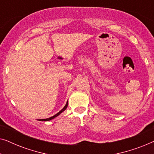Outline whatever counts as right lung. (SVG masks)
Returning <instances> with one entry per match:
<instances>
[{
	"label": "right lung",
	"instance_id": "1",
	"mask_svg": "<svg viewBox=\"0 0 154 154\" xmlns=\"http://www.w3.org/2000/svg\"><path fill=\"white\" fill-rule=\"evenodd\" d=\"M67 106H68V101H67L66 104V105H65V106H64V108H63L60 111H59V112H58L57 113H56L55 115H54L53 116H52V117H50V118H48V119H39L38 121H50V120H52V119H54V118H56L57 116H58L60 115V113H62L63 112V111L66 110V109L67 108Z\"/></svg>",
	"mask_w": 154,
	"mask_h": 154
}]
</instances>
